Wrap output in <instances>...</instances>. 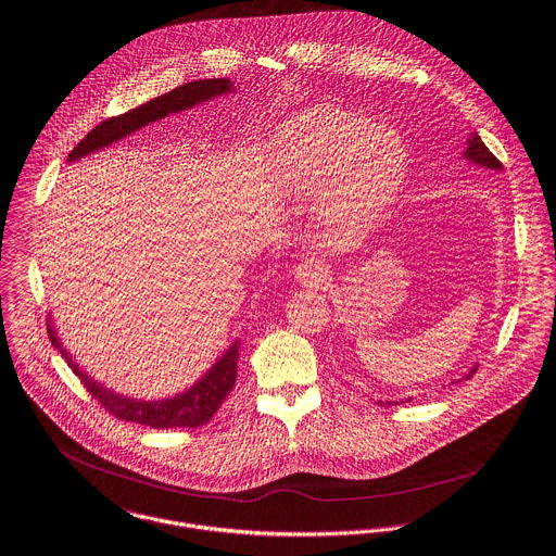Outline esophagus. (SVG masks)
Returning <instances> with one entry per match:
<instances>
[{
    "label": "esophagus",
    "mask_w": 556,
    "mask_h": 556,
    "mask_svg": "<svg viewBox=\"0 0 556 556\" xmlns=\"http://www.w3.org/2000/svg\"><path fill=\"white\" fill-rule=\"evenodd\" d=\"M294 275L296 279L303 283V286H320L323 281H327L329 277V266L318 260V257H307L303 260L296 268H294Z\"/></svg>",
    "instance_id": "34e87169"
}]
</instances>
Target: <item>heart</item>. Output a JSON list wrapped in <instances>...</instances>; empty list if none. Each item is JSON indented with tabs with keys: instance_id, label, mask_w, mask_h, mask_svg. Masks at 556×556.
Segmentation results:
<instances>
[{
	"instance_id": "heart-1",
	"label": "heart",
	"mask_w": 556,
	"mask_h": 556,
	"mask_svg": "<svg viewBox=\"0 0 556 556\" xmlns=\"http://www.w3.org/2000/svg\"><path fill=\"white\" fill-rule=\"evenodd\" d=\"M408 146L389 126L329 105L283 119L268 141L273 185L294 198H320L323 219L352 233L378 222L408 174Z\"/></svg>"
}]
</instances>
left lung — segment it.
<instances>
[{
	"instance_id": "1",
	"label": "left lung",
	"mask_w": 556,
	"mask_h": 556,
	"mask_svg": "<svg viewBox=\"0 0 556 556\" xmlns=\"http://www.w3.org/2000/svg\"><path fill=\"white\" fill-rule=\"evenodd\" d=\"M464 156L470 161V163H477V165H481V167H485V169H503V163L488 150V146L481 141V137L477 135V132H472L470 137H468V148H466V152H464ZM477 371V367H472L468 374H466V380H470L472 378V374ZM380 406H393V404H397V402H378Z\"/></svg>"
}]
</instances>
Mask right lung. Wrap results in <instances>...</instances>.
Listing matches in <instances>:
<instances>
[{
	"instance_id": "1",
	"label": "right lung",
	"mask_w": 556,
	"mask_h": 556,
	"mask_svg": "<svg viewBox=\"0 0 556 556\" xmlns=\"http://www.w3.org/2000/svg\"><path fill=\"white\" fill-rule=\"evenodd\" d=\"M231 90L229 79H200V81H191L185 84L163 97L152 99L150 103H143L137 110L122 113V115H113L108 117L105 122H101L99 126H94L77 146L75 150L68 154V161L81 159L99 148H105L113 141L135 132L137 128L165 117L167 113H178L182 110H189L202 101L222 97L225 92ZM49 339L51 343L62 352V356L68 361V365L73 367V371L79 376V380L84 382V387L88 389V393L110 413L113 417L122 419V421H132V424H141V426H150L154 430H169V428H200L204 424H208L215 413L222 408L223 400L229 395L233 382H236V371H238V341H233L229 345V350L223 354L222 358L215 363V367L198 382L193 384L187 393L176 395L172 400H163V402H137L130 397H122L115 395L112 391H108L105 387L97 384L92 378H88L79 365L66 354V350H62L58 337L53 333L51 325H49Z\"/></svg>"
}]
</instances>
